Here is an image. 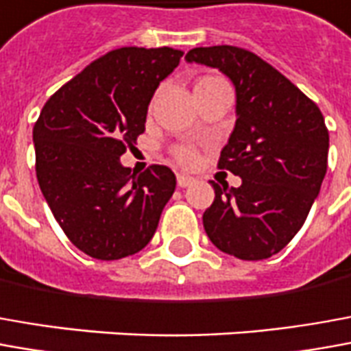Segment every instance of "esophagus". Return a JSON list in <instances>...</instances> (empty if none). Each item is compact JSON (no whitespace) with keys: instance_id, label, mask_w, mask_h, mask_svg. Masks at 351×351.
Instances as JSON below:
<instances>
[{"instance_id":"1","label":"esophagus","mask_w":351,"mask_h":351,"mask_svg":"<svg viewBox=\"0 0 351 351\" xmlns=\"http://www.w3.org/2000/svg\"><path fill=\"white\" fill-rule=\"evenodd\" d=\"M195 183V178H191V176H185V173H178V185H180L181 189H185V187H189Z\"/></svg>"}]
</instances>
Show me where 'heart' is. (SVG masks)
<instances>
[{"instance_id": "obj_1", "label": "heart", "mask_w": 351, "mask_h": 351, "mask_svg": "<svg viewBox=\"0 0 351 351\" xmlns=\"http://www.w3.org/2000/svg\"><path fill=\"white\" fill-rule=\"evenodd\" d=\"M178 156H180V160L185 162V164H191V162L195 160V152L191 151V149H185V147L178 151Z\"/></svg>"}]
</instances>
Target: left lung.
Returning <instances> with one entry per match:
<instances>
[{
    "label": "left lung",
    "instance_id": "left-lung-1",
    "mask_svg": "<svg viewBox=\"0 0 351 351\" xmlns=\"http://www.w3.org/2000/svg\"><path fill=\"white\" fill-rule=\"evenodd\" d=\"M187 62L217 69L235 88L237 122L219 168L239 187H214L208 239L239 260H265L300 231L327 173L328 132L319 106L279 70L233 45L195 47Z\"/></svg>",
    "mask_w": 351,
    "mask_h": 351
}]
</instances>
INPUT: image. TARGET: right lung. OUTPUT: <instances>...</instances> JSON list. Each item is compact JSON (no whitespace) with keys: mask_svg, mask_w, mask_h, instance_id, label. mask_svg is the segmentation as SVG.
Masks as SVG:
<instances>
[{"mask_svg":"<svg viewBox=\"0 0 351 351\" xmlns=\"http://www.w3.org/2000/svg\"><path fill=\"white\" fill-rule=\"evenodd\" d=\"M181 57L171 47L110 51L64 84L34 125L43 199L72 245L95 260L149 245L176 191L170 168L137 176L120 156L145 132L152 95Z\"/></svg>","mask_w":351,"mask_h":351,"instance_id":"right-lung-1","label":"right lung"}]
</instances>
